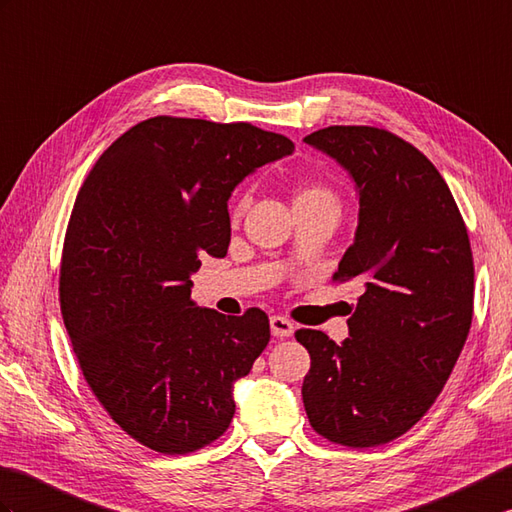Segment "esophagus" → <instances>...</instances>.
<instances>
[{
    "instance_id": "obj_1",
    "label": "esophagus",
    "mask_w": 512,
    "mask_h": 512,
    "mask_svg": "<svg viewBox=\"0 0 512 512\" xmlns=\"http://www.w3.org/2000/svg\"><path fill=\"white\" fill-rule=\"evenodd\" d=\"M270 329H272V336H277V338H290L294 334V325L283 316H272Z\"/></svg>"
}]
</instances>
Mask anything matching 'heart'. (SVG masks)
<instances>
[{
  "label": "heart",
  "mask_w": 512,
  "mask_h": 512,
  "mask_svg": "<svg viewBox=\"0 0 512 512\" xmlns=\"http://www.w3.org/2000/svg\"><path fill=\"white\" fill-rule=\"evenodd\" d=\"M316 202V200H331V202H336V196H334V192H331V189L327 187V185H323V183H310V185H305V187H301L299 189V194H296V200L294 202ZM246 205H248V196H242L240 200L235 202V207H233V216L235 218H240L242 213H244V209H246Z\"/></svg>",
  "instance_id": "obj_1"
}]
</instances>
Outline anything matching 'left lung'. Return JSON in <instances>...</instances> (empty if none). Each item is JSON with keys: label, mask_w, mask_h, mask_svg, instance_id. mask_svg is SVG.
<instances>
[{"label": "left lung", "mask_w": 512, "mask_h": 512, "mask_svg": "<svg viewBox=\"0 0 512 512\" xmlns=\"http://www.w3.org/2000/svg\"><path fill=\"white\" fill-rule=\"evenodd\" d=\"M303 141L336 159L358 187V231L334 281L364 288L342 344L318 329L294 334L312 358L305 412L331 443L386 445L432 408L465 347L469 233L441 172L390 130L327 126Z\"/></svg>", "instance_id": "obj_1"}]
</instances>
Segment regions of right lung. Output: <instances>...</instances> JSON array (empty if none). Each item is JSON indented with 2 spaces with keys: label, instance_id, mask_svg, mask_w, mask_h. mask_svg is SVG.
Returning <instances> with one entry per match:
<instances>
[{
  "label": "right lung",
  "instance_id": "1",
  "mask_svg": "<svg viewBox=\"0 0 512 512\" xmlns=\"http://www.w3.org/2000/svg\"><path fill=\"white\" fill-rule=\"evenodd\" d=\"M294 144L248 122L159 115L102 152L67 224L61 314L80 371L122 430L181 456L220 438L233 382L270 340L266 312L224 316L189 299L200 257H224L227 200Z\"/></svg>",
  "mask_w": 512,
  "mask_h": 512
}]
</instances>
